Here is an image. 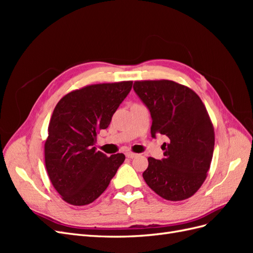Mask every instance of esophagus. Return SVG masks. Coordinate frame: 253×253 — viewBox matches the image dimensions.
Returning <instances> with one entry per match:
<instances>
[{
  "instance_id": "1",
  "label": "esophagus",
  "mask_w": 253,
  "mask_h": 253,
  "mask_svg": "<svg viewBox=\"0 0 253 253\" xmlns=\"http://www.w3.org/2000/svg\"><path fill=\"white\" fill-rule=\"evenodd\" d=\"M126 156L127 158H134V157L137 156V154H136V153H133V152H126Z\"/></svg>"
}]
</instances>
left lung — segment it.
Wrapping results in <instances>:
<instances>
[{
    "label": "left lung",
    "instance_id": "obj_1",
    "mask_svg": "<svg viewBox=\"0 0 253 253\" xmlns=\"http://www.w3.org/2000/svg\"><path fill=\"white\" fill-rule=\"evenodd\" d=\"M135 93L151 113V135H165V157H149L142 173L147 185L167 201L194 195L210 169L214 127L202 99L194 90L171 80L135 81Z\"/></svg>",
    "mask_w": 253,
    "mask_h": 253
}]
</instances>
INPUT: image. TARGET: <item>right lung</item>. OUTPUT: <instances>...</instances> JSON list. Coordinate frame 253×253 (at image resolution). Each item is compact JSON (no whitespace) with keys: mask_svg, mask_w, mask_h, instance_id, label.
I'll return each instance as SVG.
<instances>
[{"mask_svg":"<svg viewBox=\"0 0 253 253\" xmlns=\"http://www.w3.org/2000/svg\"><path fill=\"white\" fill-rule=\"evenodd\" d=\"M132 84H91L66 94L57 103L44 144L45 167L53 188L67 204L93 203L125 162L122 153L108 157L94 145L97 133L109 126Z\"/></svg>","mask_w":253,"mask_h":253,"instance_id":"1","label":"right lung"}]
</instances>
